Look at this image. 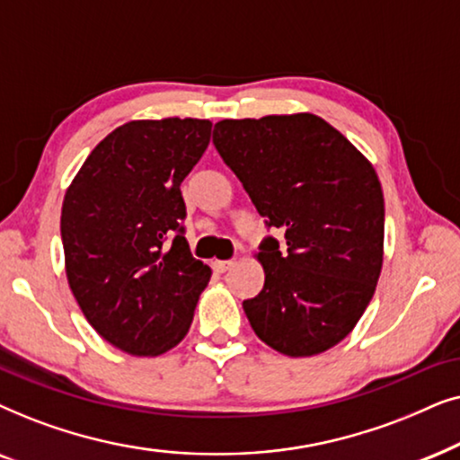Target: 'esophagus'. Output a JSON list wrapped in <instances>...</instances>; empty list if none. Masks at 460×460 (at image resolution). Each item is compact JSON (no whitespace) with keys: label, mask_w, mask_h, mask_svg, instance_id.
Returning a JSON list of instances; mask_svg holds the SVG:
<instances>
[{"label":"esophagus","mask_w":460,"mask_h":460,"mask_svg":"<svg viewBox=\"0 0 460 460\" xmlns=\"http://www.w3.org/2000/svg\"><path fill=\"white\" fill-rule=\"evenodd\" d=\"M234 265H235V261H214V262H212L214 271H218V273L229 271V269L234 267Z\"/></svg>","instance_id":"1"}]
</instances>
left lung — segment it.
Returning <instances> with one entry per match:
<instances>
[{
    "instance_id": "1",
    "label": "left lung",
    "mask_w": 460,
    "mask_h": 460,
    "mask_svg": "<svg viewBox=\"0 0 460 460\" xmlns=\"http://www.w3.org/2000/svg\"><path fill=\"white\" fill-rule=\"evenodd\" d=\"M212 143L265 225V286L243 301L256 336L307 358L334 347L372 301L383 267L385 199L372 164L314 113L223 119Z\"/></svg>"
}]
</instances>
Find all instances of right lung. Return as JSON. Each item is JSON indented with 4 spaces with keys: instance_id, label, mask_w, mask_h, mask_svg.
<instances>
[{
    "instance_id": "add662e5",
    "label": "right lung",
    "mask_w": 460,
    "mask_h": 460,
    "mask_svg": "<svg viewBox=\"0 0 460 460\" xmlns=\"http://www.w3.org/2000/svg\"><path fill=\"white\" fill-rule=\"evenodd\" d=\"M208 119H138L94 146L60 214L66 279L85 320L130 355L185 339L210 267L185 240L181 182L210 143Z\"/></svg>"
}]
</instances>
